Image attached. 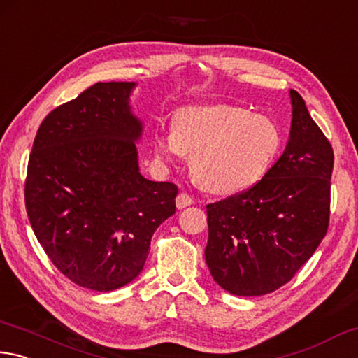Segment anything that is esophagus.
Wrapping results in <instances>:
<instances>
[{"label":"esophagus","mask_w":358,"mask_h":358,"mask_svg":"<svg viewBox=\"0 0 358 358\" xmlns=\"http://www.w3.org/2000/svg\"><path fill=\"white\" fill-rule=\"evenodd\" d=\"M190 204H193V198L190 195H187V193H179L178 198H176V206H178L179 209H184Z\"/></svg>","instance_id":"34e87169"}]
</instances>
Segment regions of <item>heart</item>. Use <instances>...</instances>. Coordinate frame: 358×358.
<instances>
[{"mask_svg":"<svg viewBox=\"0 0 358 358\" xmlns=\"http://www.w3.org/2000/svg\"><path fill=\"white\" fill-rule=\"evenodd\" d=\"M281 143L272 117L227 103L193 105L178 111L173 130L157 138V150L166 159L192 155V174L203 189L233 195L264 178Z\"/></svg>","mask_w":358,"mask_h":358,"instance_id":"obj_1","label":"heart"}]
</instances>
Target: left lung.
Segmentation results:
<instances>
[{"mask_svg":"<svg viewBox=\"0 0 358 358\" xmlns=\"http://www.w3.org/2000/svg\"><path fill=\"white\" fill-rule=\"evenodd\" d=\"M285 152L258 184L206 206L210 275L234 296H264L294 278L327 234L334 149L291 91Z\"/></svg>","mask_w":358,"mask_h":358,"instance_id":"8db88e82","label":"left lung"}]
</instances>
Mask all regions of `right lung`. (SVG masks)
<instances>
[{
    "instance_id": "add662e5",
    "label": "right lung",
    "mask_w": 358,
    "mask_h": 358,
    "mask_svg": "<svg viewBox=\"0 0 358 358\" xmlns=\"http://www.w3.org/2000/svg\"><path fill=\"white\" fill-rule=\"evenodd\" d=\"M134 86L96 83L48 113L28 160L24 204L37 241L66 278L92 291L136 278L154 231L176 212L178 185L140 174Z\"/></svg>"
}]
</instances>
